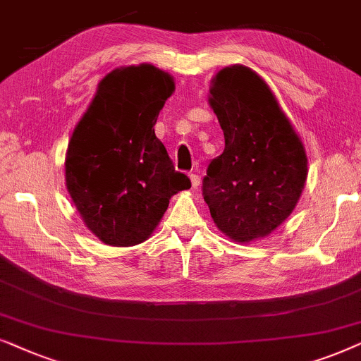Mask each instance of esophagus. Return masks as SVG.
I'll return each instance as SVG.
<instances>
[{
  "mask_svg": "<svg viewBox=\"0 0 361 361\" xmlns=\"http://www.w3.org/2000/svg\"><path fill=\"white\" fill-rule=\"evenodd\" d=\"M190 180H191V186H193V188L196 190L200 186V183H201V180H200V176H198V173L196 171H193L190 175Z\"/></svg>",
  "mask_w": 361,
  "mask_h": 361,
  "instance_id": "1",
  "label": "esophagus"
}]
</instances>
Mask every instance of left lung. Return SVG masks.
<instances>
[{
  "mask_svg": "<svg viewBox=\"0 0 361 361\" xmlns=\"http://www.w3.org/2000/svg\"><path fill=\"white\" fill-rule=\"evenodd\" d=\"M208 102L224 133L211 160L203 196L224 236L247 244L289 218L307 180V153L266 80L234 64L213 77Z\"/></svg>",
  "mask_w": 361,
  "mask_h": 361,
  "instance_id": "left-lung-1",
  "label": "left lung"
}]
</instances>
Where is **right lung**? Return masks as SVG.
<instances>
[{
	"mask_svg": "<svg viewBox=\"0 0 361 361\" xmlns=\"http://www.w3.org/2000/svg\"><path fill=\"white\" fill-rule=\"evenodd\" d=\"M175 80L152 64L118 67L97 85L66 152V186L84 224L107 246L147 241L171 196L191 188L153 125Z\"/></svg>",
	"mask_w": 361,
	"mask_h": 361,
	"instance_id": "add662e5",
	"label": "right lung"
}]
</instances>
